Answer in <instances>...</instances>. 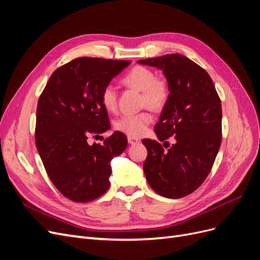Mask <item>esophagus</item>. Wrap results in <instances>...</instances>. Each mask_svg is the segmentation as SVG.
<instances>
[{
    "instance_id": "34e87169",
    "label": "esophagus",
    "mask_w": 260,
    "mask_h": 260,
    "mask_svg": "<svg viewBox=\"0 0 260 260\" xmlns=\"http://www.w3.org/2000/svg\"><path fill=\"white\" fill-rule=\"evenodd\" d=\"M128 142H129V144L133 145V144H138L140 141L136 138H133V137H128Z\"/></svg>"
}]
</instances>
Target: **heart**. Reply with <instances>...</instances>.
Instances as JSON below:
<instances>
[{
	"label": "heart",
	"mask_w": 260,
	"mask_h": 260,
	"mask_svg": "<svg viewBox=\"0 0 260 260\" xmlns=\"http://www.w3.org/2000/svg\"><path fill=\"white\" fill-rule=\"evenodd\" d=\"M122 83L135 90L142 92L141 103L158 111L169 99V84L162 78L156 77L152 69L144 66H135L122 77ZM101 103L108 112H115L117 108V92L113 85H106L101 92ZM153 122V115L148 112L127 114L121 116L115 123L119 130L129 137L139 138L147 131Z\"/></svg>",
	"instance_id": "heart-1"
}]
</instances>
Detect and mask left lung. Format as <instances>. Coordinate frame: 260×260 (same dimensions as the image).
Wrapping results in <instances>:
<instances>
[{
  "label": "left lung",
  "mask_w": 260,
  "mask_h": 260,
  "mask_svg": "<svg viewBox=\"0 0 260 260\" xmlns=\"http://www.w3.org/2000/svg\"><path fill=\"white\" fill-rule=\"evenodd\" d=\"M139 62L161 69L166 77L169 99L155 133L160 142L175 139L168 149L155 140L142 141L147 149L146 180L164 198H184L202 185L216 159L222 139L221 101L206 70L183 55Z\"/></svg>",
  "instance_id": "obj_1"
}]
</instances>
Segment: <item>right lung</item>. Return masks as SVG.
Listing matches in <instances>:
<instances>
[{
    "instance_id": "1",
    "label": "right lung",
    "mask_w": 260,
    "mask_h": 260,
    "mask_svg": "<svg viewBox=\"0 0 260 260\" xmlns=\"http://www.w3.org/2000/svg\"><path fill=\"white\" fill-rule=\"evenodd\" d=\"M130 60L75 58L57 68L39 98L36 145L55 187L73 202L99 199L109 187L111 160L128 141L116 131L103 144H89L111 128L101 92Z\"/></svg>"
}]
</instances>
